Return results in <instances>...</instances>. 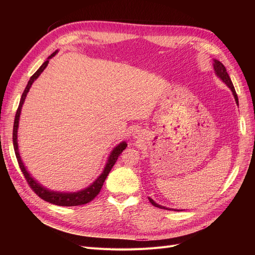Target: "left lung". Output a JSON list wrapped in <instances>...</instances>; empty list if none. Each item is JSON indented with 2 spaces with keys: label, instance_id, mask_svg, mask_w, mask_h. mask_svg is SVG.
I'll return each mask as SVG.
<instances>
[{
  "label": "left lung",
  "instance_id": "obj_1",
  "mask_svg": "<svg viewBox=\"0 0 255 255\" xmlns=\"http://www.w3.org/2000/svg\"><path fill=\"white\" fill-rule=\"evenodd\" d=\"M214 69H215V71H216V74H217V75L219 76V78L228 85V86L230 87V89L232 90L233 95H234V98H235V101H236V103L238 104V98H237V95H236V91H235V88H234V86H233V83H232V81H231L230 76H229V74H228V72H227L226 67L223 66L219 60H215V63H214ZM149 201H150L154 206L159 207V208H164V210H168V208H166V207H164V206H161V205H158L157 203L154 202L151 198H149Z\"/></svg>",
  "mask_w": 255,
  "mask_h": 255
}]
</instances>
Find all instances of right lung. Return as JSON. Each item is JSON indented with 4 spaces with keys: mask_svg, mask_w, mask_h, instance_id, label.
<instances>
[{
    "mask_svg": "<svg viewBox=\"0 0 255 255\" xmlns=\"http://www.w3.org/2000/svg\"><path fill=\"white\" fill-rule=\"evenodd\" d=\"M55 53H53L52 55L49 57H53L55 55ZM49 64V59L45 60L44 63L42 64V66L38 69V70L30 76V79L26 85V87L23 91L21 100H20V103L18 106V110L16 113V117H14V122H13V130H12V141H13V149H14V153H16V157L18 160V164L19 167L21 169V171L24 175L25 180L28 184V186L32 188V190L35 192V194L43 199L44 201L50 202L52 204H55V205H59V206H78V205H83V204H86L88 202H90L91 200H94L98 195L100 190H101L104 181L106 180L107 175L111 172L112 168L114 167L115 163L117 161L118 157L120 156V154L122 153V151L127 148V143L126 142H121L118 146H116V148L113 150L111 156L109 158V163L106 164V167L104 168V171L102 172V174L100 175L98 179L94 182V184H91L90 186L86 189H84L82 191L79 192H74V194H63V192H55V191H50L48 189L43 188L42 186H40L39 184H38L32 176L28 174V172L25 170V167L23 165L21 157H20V154H19V150H18V142H17V130H18V126H19V118H20V113H21V109H22V105L23 102H24V100L26 98L27 92L32 86L33 82L38 78L41 74V72L44 70L45 68H47Z\"/></svg>",
    "mask_w": 255,
    "mask_h": 255,
    "instance_id": "1",
    "label": "right lung"
}]
</instances>
